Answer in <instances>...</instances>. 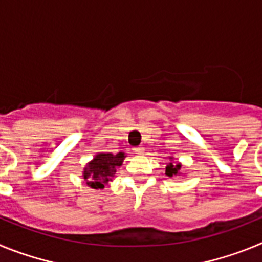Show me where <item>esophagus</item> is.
<instances>
[{
	"instance_id": "esophagus-1",
	"label": "esophagus",
	"mask_w": 262,
	"mask_h": 262,
	"mask_svg": "<svg viewBox=\"0 0 262 262\" xmlns=\"http://www.w3.org/2000/svg\"><path fill=\"white\" fill-rule=\"evenodd\" d=\"M134 152L138 155H143V152H144V147H142V145H140V147H135L134 148Z\"/></svg>"
}]
</instances>
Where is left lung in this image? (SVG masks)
<instances>
[{"mask_svg":"<svg viewBox=\"0 0 262 262\" xmlns=\"http://www.w3.org/2000/svg\"><path fill=\"white\" fill-rule=\"evenodd\" d=\"M169 159H170V161H169L165 168V174L170 178L174 177V176L181 174V172H180L181 170V164L173 163V157H169Z\"/></svg>","mask_w":262,"mask_h":262,"instance_id":"1","label":"left lung"}]
</instances>
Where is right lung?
I'll return each mask as SVG.
<instances>
[{
  "label": "right lung",
  "mask_w": 262,
  "mask_h": 262,
  "mask_svg": "<svg viewBox=\"0 0 262 262\" xmlns=\"http://www.w3.org/2000/svg\"><path fill=\"white\" fill-rule=\"evenodd\" d=\"M123 152L117 155L98 154L86 164L82 172V177L86 185L93 189H103L108 184L111 177H114L117 169L122 165L124 160Z\"/></svg>",
  "instance_id": "1"
}]
</instances>
